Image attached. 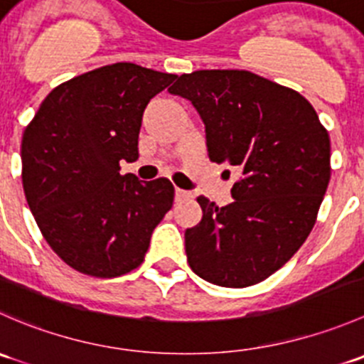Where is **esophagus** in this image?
Wrapping results in <instances>:
<instances>
[{
	"instance_id": "esophagus-1",
	"label": "esophagus",
	"mask_w": 364,
	"mask_h": 364,
	"mask_svg": "<svg viewBox=\"0 0 364 364\" xmlns=\"http://www.w3.org/2000/svg\"><path fill=\"white\" fill-rule=\"evenodd\" d=\"M190 199H192V193L186 192V190L176 188V200H178V203H183V200H190Z\"/></svg>"
}]
</instances>
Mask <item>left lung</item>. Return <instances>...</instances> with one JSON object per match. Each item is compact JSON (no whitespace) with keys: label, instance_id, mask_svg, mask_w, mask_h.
<instances>
[{"label":"left lung","instance_id":"obj_1","mask_svg":"<svg viewBox=\"0 0 364 364\" xmlns=\"http://www.w3.org/2000/svg\"><path fill=\"white\" fill-rule=\"evenodd\" d=\"M168 93L199 111L209 160L241 172L229 205L197 199L203 220L185 232L190 267L220 287L260 284L317 222L331 178L328 130L303 95L248 70L183 73Z\"/></svg>","mask_w":364,"mask_h":364}]
</instances>
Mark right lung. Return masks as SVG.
Listing matches in <instances>:
<instances>
[{"instance_id":"1","label":"right lung","mask_w":364,"mask_h":364,"mask_svg":"<svg viewBox=\"0 0 364 364\" xmlns=\"http://www.w3.org/2000/svg\"><path fill=\"white\" fill-rule=\"evenodd\" d=\"M176 77L105 65L54 87L26 127V200L49 247L79 273L114 278L141 266L172 208L167 178L141 183L119 161L139 159L142 112Z\"/></svg>"}]
</instances>
